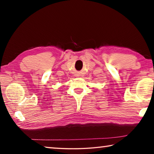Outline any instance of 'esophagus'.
Listing matches in <instances>:
<instances>
[{
	"mask_svg": "<svg viewBox=\"0 0 154 154\" xmlns=\"http://www.w3.org/2000/svg\"><path fill=\"white\" fill-rule=\"evenodd\" d=\"M75 76H77V77H78V76H79V75H78V74H75Z\"/></svg>",
	"mask_w": 154,
	"mask_h": 154,
	"instance_id": "1",
	"label": "esophagus"
}]
</instances>
